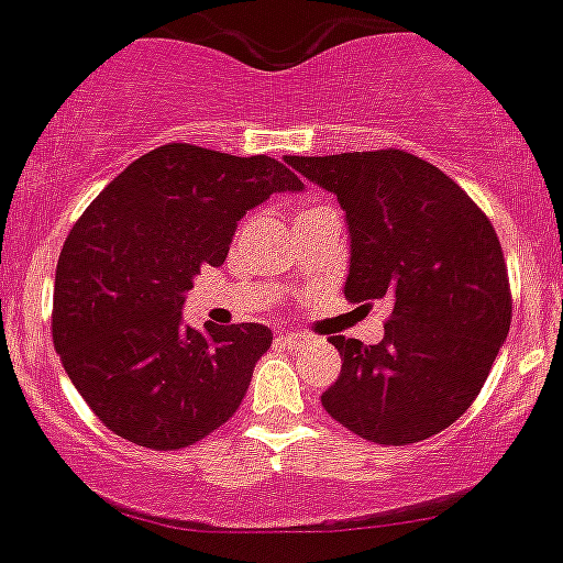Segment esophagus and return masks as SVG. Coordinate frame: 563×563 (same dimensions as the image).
Listing matches in <instances>:
<instances>
[{"label": "esophagus", "mask_w": 563, "mask_h": 563, "mask_svg": "<svg viewBox=\"0 0 563 563\" xmlns=\"http://www.w3.org/2000/svg\"><path fill=\"white\" fill-rule=\"evenodd\" d=\"M283 345H288V349H302V345H311V336L309 334H300V331H286V334H280Z\"/></svg>", "instance_id": "esophagus-1"}]
</instances>
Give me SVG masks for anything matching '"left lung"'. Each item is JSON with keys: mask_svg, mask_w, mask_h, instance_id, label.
Segmentation results:
<instances>
[{"mask_svg": "<svg viewBox=\"0 0 563 563\" xmlns=\"http://www.w3.org/2000/svg\"><path fill=\"white\" fill-rule=\"evenodd\" d=\"M286 164L345 212V297L390 306L383 342L331 336L342 371L322 408L371 442L433 437L471 408L510 331L496 229L456 180L402 150Z\"/></svg>", "mask_w": 563, "mask_h": 563, "instance_id": "1", "label": "left lung"}]
</instances>
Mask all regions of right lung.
Instances as JSON below:
<instances>
[{
	"mask_svg": "<svg viewBox=\"0 0 563 563\" xmlns=\"http://www.w3.org/2000/svg\"><path fill=\"white\" fill-rule=\"evenodd\" d=\"M302 180L268 155L166 144L112 178L67 234L53 342L70 383L119 437L175 451L241 408L272 345L261 322L192 329L180 311L200 266H221L238 221Z\"/></svg>",
	"mask_w": 563,
	"mask_h": 563,
	"instance_id": "right-lung-1",
	"label": "right lung"
}]
</instances>
